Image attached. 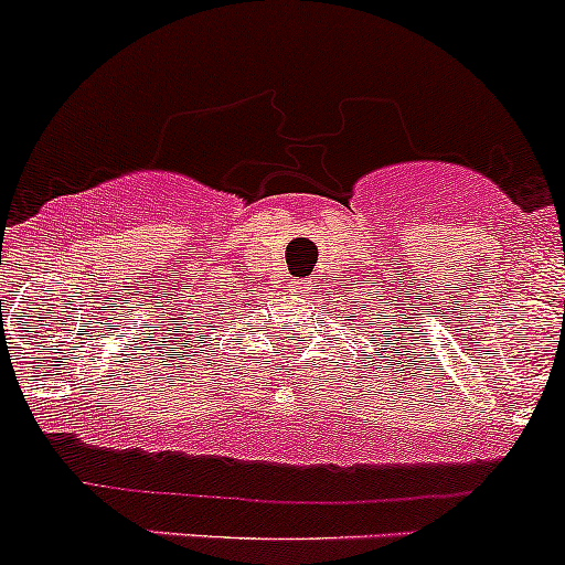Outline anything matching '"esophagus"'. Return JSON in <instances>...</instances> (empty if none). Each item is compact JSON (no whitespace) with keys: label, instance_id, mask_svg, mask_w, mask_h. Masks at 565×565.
<instances>
[{"label":"esophagus","instance_id":"obj_1","mask_svg":"<svg viewBox=\"0 0 565 565\" xmlns=\"http://www.w3.org/2000/svg\"><path fill=\"white\" fill-rule=\"evenodd\" d=\"M292 287L298 289V292H309L311 281H306V278H298V281H292Z\"/></svg>","mask_w":565,"mask_h":565}]
</instances>
